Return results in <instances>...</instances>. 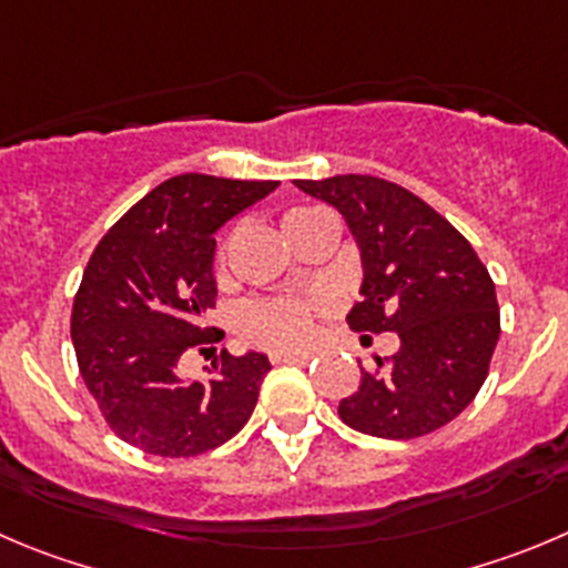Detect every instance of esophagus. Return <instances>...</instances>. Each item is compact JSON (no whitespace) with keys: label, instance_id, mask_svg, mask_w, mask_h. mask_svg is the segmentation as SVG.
Listing matches in <instances>:
<instances>
[{"label":"esophagus","instance_id":"34e87169","mask_svg":"<svg viewBox=\"0 0 568 568\" xmlns=\"http://www.w3.org/2000/svg\"><path fill=\"white\" fill-rule=\"evenodd\" d=\"M311 353H274L272 364H308Z\"/></svg>","mask_w":568,"mask_h":568}]
</instances>
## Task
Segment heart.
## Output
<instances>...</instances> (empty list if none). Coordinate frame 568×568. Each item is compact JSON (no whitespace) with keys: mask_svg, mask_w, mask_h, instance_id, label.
Listing matches in <instances>:
<instances>
[{"mask_svg":"<svg viewBox=\"0 0 568 568\" xmlns=\"http://www.w3.org/2000/svg\"><path fill=\"white\" fill-rule=\"evenodd\" d=\"M314 210H291L283 215V232L291 235L296 224ZM215 272L224 274V246L215 254ZM320 300L311 296H272V300H252L241 308L237 316V331L246 342L257 344L274 353H291L302 349L314 336L316 314H322Z\"/></svg>","mask_w":568,"mask_h":568,"instance_id":"b5f03b06","label":"heart"}]
</instances>
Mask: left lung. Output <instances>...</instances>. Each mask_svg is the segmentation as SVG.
Returning a JSON list of instances; mask_svg holds the SVG:
<instances>
[{"label": "left lung", "instance_id": "left-lung-1", "mask_svg": "<svg viewBox=\"0 0 568 568\" xmlns=\"http://www.w3.org/2000/svg\"><path fill=\"white\" fill-rule=\"evenodd\" d=\"M296 187L336 206L362 248L356 333H397L395 356L338 404L356 432L415 439L452 423L481 389L499 342V302L485 263L434 206L378 176L300 179ZM373 342V336H364Z\"/></svg>", "mask_w": 568, "mask_h": 568}]
</instances>
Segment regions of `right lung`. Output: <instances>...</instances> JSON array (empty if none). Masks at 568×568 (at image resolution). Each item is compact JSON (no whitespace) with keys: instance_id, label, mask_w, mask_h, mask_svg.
<instances>
[{"instance_id":"right-lung-1","label":"right lung","mask_w":568,"mask_h":568,"mask_svg":"<svg viewBox=\"0 0 568 568\" xmlns=\"http://www.w3.org/2000/svg\"><path fill=\"white\" fill-rule=\"evenodd\" d=\"M274 187L173 176L136 201L89 257L72 305L78 369L111 432L140 452L199 457L252 417L272 369L263 353H221L204 384H187L179 362L224 338L204 322L219 296L215 230Z\"/></svg>"}]
</instances>
